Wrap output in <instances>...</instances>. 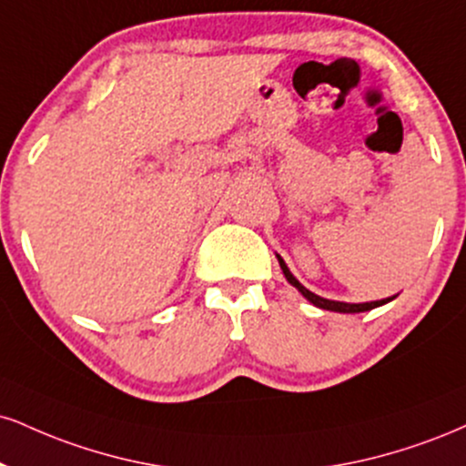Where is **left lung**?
Here are the masks:
<instances>
[{
    "label": "left lung",
    "instance_id": "left-lung-1",
    "mask_svg": "<svg viewBox=\"0 0 466 466\" xmlns=\"http://www.w3.org/2000/svg\"><path fill=\"white\" fill-rule=\"evenodd\" d=\"M278 262H279V268H282V273H284V278L289 279V284H293V287L299 290L301 295L306 297L308 301H310L312 306H317V308H323V310H329V312H343V315H354V312H367V310H373V308H378V306H384V304H389V301H393L395 299V295L393 297H386V299H378V301H364V304H347V301H334V299H325V297H319V295H315L312 293V290H308L304 284L299 282V279H297L293 273H290V268L287 267V262L282 260V258L278 256Z\"/></svg>",
    "mask_w": 466,
    "mask_h": 466
}]
</instances>
